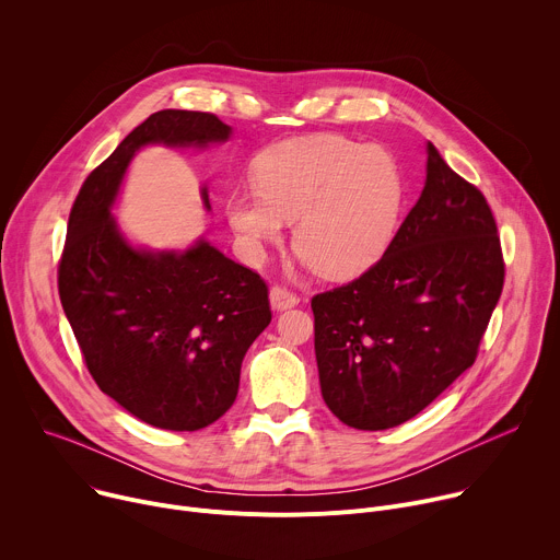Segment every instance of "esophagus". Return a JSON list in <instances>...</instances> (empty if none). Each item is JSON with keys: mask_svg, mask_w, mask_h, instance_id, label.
<instances>
[{"mask_svg": "<svg viewBox=\"0 0 560 560\" xmlns=\"http://www.w3.org/2000/svg\"><path fill=\"white\" fill-rule=\"evenodd\" d=\"M296 303H299V296H296L294 292H290V290H285V288H281V285H275V288L270 290V305H272V310L281 312V310L294 307Z\"/></svg>", "mask_w": 560, "mask_h": 560, "instance_id": "34e87169", "label": "esophagus"}]
</instances>
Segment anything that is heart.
Listing matches in <instances>:
<instances>
[{
    "label": "heart",
    "mask_w": 560,
    "mask_h": 560,
    "mask_svg": "<svg viewBox=\"0 0 560 560\" xmlns=\"http://www.w3.org/2000/svg\"><path fill=\"white\" fill-rule=\"evenodd\" d=\"M257 192L225 201L230 228L253 261L266 259L294 221L292 242L318 277L346 281L392 246L406 210L394 156L343 135H312L268 148L255 164Z\"/></svg>",
    "instance_id": "obj_1"
}]
</instances>
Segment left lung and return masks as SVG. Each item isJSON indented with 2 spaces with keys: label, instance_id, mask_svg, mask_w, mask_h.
<instances>
[{
  "label": "left lung",
  "instance_id": "obj_1",
  "mask_svg": "<svg viewBox=\"0 0 560 560\" xmlns=\"http://www.w3.org/2000/svg\"><path fill=\"white\" fill-rule=\"evenodd\" d=\"M505 279L494 214L428 141L425 186L387 253L312 299L318 383L357 430L396 428L471 368Z\"/></svg>",
  "mask_w": 560,
  "mask_h": 560
}]
</instances>
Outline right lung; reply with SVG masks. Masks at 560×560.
<instances>
[{
  "instance_id": "1",
  "label": "right lung",
  "mask_w": 560,
  "mask_h": 560,
  "mask_svg": "<svg viewBox=\"0 0 560 560\" xmlns=\"http://www.w3.org/2000/svg\"><path fill=\"white\" fill-rule=\"evenodd\" d=\"M232 135L219 117L159 110L79 190L59 264V299L89 372L139 421L195 432L236 398L242 361L272 312L264 279L203 236L186 250L132 246L113 206L145 145L208 148ZM210 210L208 188H201Z\"/></svg>"
}]
</instances>
